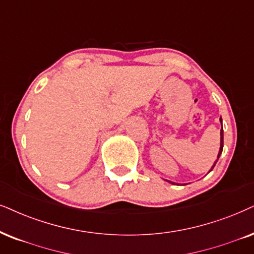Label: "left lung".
<instances>
[{"label": "left lung", "instance_id": "obj_1", "mask_svg": "<svg viewBox=\"0 0 254 254\" xmlns=\"http://www.w3.org/2000/svg\"><path fill=\"white\" fill-rule=\"evenodd\" d=\"M220 123H221V130H220V147H219V152H218V156H217V159H216V162L213 163V165L211 166V170L210 171H212L213 170V168H214V165H216V163L218 162V159H219V157H220V155H221V152H223V147H224V131H223V121H221V117H220ZM208 171V172H210ZM169 183H172V182H169ZM172 184H175V183H172Z\"/></svg>", "mask_w": 254, "mask_h": 254}]
</instances>
